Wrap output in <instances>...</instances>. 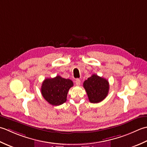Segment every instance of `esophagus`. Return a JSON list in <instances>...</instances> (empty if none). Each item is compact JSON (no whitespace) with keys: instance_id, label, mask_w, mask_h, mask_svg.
<instances>
[{"instance_id":"34e87169","label":"esophagus","mask_w":147,"mask_h":147,"mask_svg":"<svg viewBox=\"0 0 147 147\" xmlns=\"http://www.w3.org/2000/svg\"><path fill=\"white\" fill-rule=\"evenodd\" d=\"M76 84L77 86H80V80L79 79H77L76 80Z\"/></svg>"}]
</instances>
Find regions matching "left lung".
<instances>
[{
    "mask_svg": "<svg viewBox=\"0 0 147 147\" xmlns=\"http://www.w3.org/2000/svg\"><path fill=\"white\" fill-rule=\"evenodd\" d=\"M86 89L89 100L91 103H97L101 102L109 93V81L103 77H99L96 74L92 76L86 80L83 84Z\"/></svg>",
    "mask_w": 147,
    "mask_h": 147,
    "instance_id": "1",
    "label": "left lung"
}]
</instances>
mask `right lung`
Segmentation results:
<instances>
[{
    "mask_svg": "<svg viewBox=\"0 0 147 147\" xmlns=\"http://www.w3.org/2000/svg\"><path fill=\"white\" fill-rule=\"evenodd\" d=\"M74 83L70 79L61 76L45 79L41 86V93L47 102L53 106H58L67 101L68 92Z\"/></svg>",
    "mask_w": 147,
    "mask_h": 147,
    "instance_id": "1",
    "label": "right lung"
}]
</instances>
